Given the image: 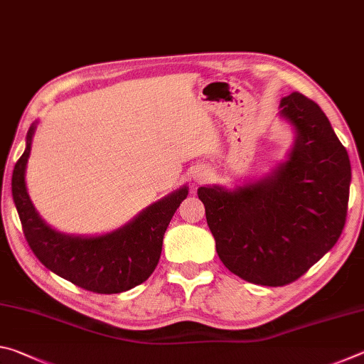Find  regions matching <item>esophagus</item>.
<instances>
[{
    "mask_svg": "<svg viewBox=\"0 0 364 364\" xmlns=\"http://www.w3.org/2000/svg\"><path fill=\"white\" fill-rule=\"evenodd\" d=\"M204 176H205V173H199V175H197V176H196V180H197V181H200V180H202V178H204Z\"/></svg>",
    "mask_w": 364,
    "mask_h": 364,
    "instance_id": "esophagus-1",
    "label": "esophagus"
}]
</instances>
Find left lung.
<instances>
[{"mask_svg":"<svg viewBox=\"0 0 364 364\" xmlns=\"http://www.w3.org/2000/svg\"><path fill=\"white\" fill-rule=\"evenodd\" d=\"M279 107L297 134L287 162L236 191H197L220 260L244 281L269 287L297 281L334 247L352 180L347 149L321 107L297 91Z\"/></svg>","mask_w":364,"mask_h":364,"instance_id":"left-lung-1","label":"left lung"}]
</instances>
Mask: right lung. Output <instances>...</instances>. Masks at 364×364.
Listing matches in <instances>:
<instances>
[{
	"label": "right lung",
	"instance_id": "right-lung-1",
	"mask_svg": "<svg viewBox=\"0 0 364 364\" xmlns=\"http://www.w3.org/2000/svg\"><path fill=\"white\" fill-rule=\"evenodd\" d=\"M35 127L12 171V199L22 231L35 257L72 284L96 294H119L144 282L156 269L167 226L186 199L188 188L175 191L114 232L97 237L65 236L49 228L35 212L26 188V167Z\"/></svg>",
	"mask_w": 364,
	"mask_h": 364
}]
</instances>
